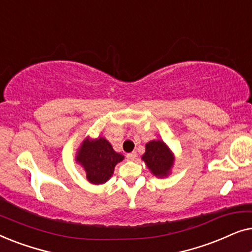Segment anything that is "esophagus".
I'll use <instances>...</instances> for the list:
<instances>
[{"instance_id":"34e87169","label":"esophagus","mask_w":252,"mask_h":252,"mask_svg":"<svg viewBox=\"0 0 252 252\" xmlns=\"http://www.w3.org/2000/svg\"><path fill=\"white\" fill-rule=\"evenodd\" d=\"M136 157H137L136 153H130V154H127V156H126L127 160H135V159H136Z\"/></svg>"}]
</instances>
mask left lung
<instances>
[{"label": "left lung", "mask_w": 252, "mask_h": 252, "mask_svg": "<svg viewBox=\"0 0 252 252\" xmlns=\"http://www.w3.org/2000/svg\"><path fill=\"white\" fill-rule=\"evenodd\" d=\"M142 160L148 170L156 178H166L171 174L175 156L164 141L153 140L146 144V153L142 155Z\"/></svg>", "instance_id": "obj_1"}]
</instances>
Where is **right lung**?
<instances>
[{"mask_svg":"<svg viewBox=\"0 0 252 252\" xmlns=\"http://www.w3.org/2000/svg\"><path fill=\"white\" fill-rule=\"evenodd\" d=\"M124 159V155L116 153L105 137L82 141L75 154V161L86 172V178L93 185H103L112 177L115 166Z\"/></svg>","mask_w":252,"mask_h":252,"instance_id":"1","label":"right lung"}]
</instances>
